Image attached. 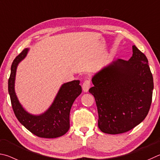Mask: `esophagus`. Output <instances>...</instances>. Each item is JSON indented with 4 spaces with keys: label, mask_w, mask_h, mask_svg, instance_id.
Here are the masks:
<instances>
[{
    "label": "esophagus",
    "mask_w": 160,
    "mask_h": 160,
    "mask_svg": "<svg viewBox=\"0 0 160 160\" xmlns=\"http://www.w3.org/2000/svg\"><path fill=\"white\" fill-rule=\"evenodd\" d=\"M90 85H91V82L89 79H85L84 82L83 83L82 85V89L84 92H88V89L90 88Z\"/></svg>",
    "instance_id": "obj_1"
}]
</instances>
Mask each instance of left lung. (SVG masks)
<instances>
[{
    "label": "left lung",
    "mask_w": 160,
    "mask_h": 160,
    "mask_svg": "<svg viewBox=\"0 0 160 160\" xmlns=\"http://www.w3.org/2000/svg\"><path fill=\"white\" fill-rule=\"evenodd\" d=\"M89 93L95 98L98 128L105 133L130 131L143 121L150 110L153 77L146 56L136 46L129 60L122 59L98 72Z\"/></svg>",
    "instance_id": "8db88e82"
}]
</instances>
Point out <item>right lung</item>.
<instances>
[{
	"label": "right lung",
	"mask_w": 160,
	"mask_h": 160,
	"mask_svg": "<svg viewBox=\"0 0 160 160\" xmlns=\"http://www.w3.org/2000/svg\"><path fill=\"white\" fill-rule=\"evenodd\" d=\"M28 49L22 50L13 60L8 79V92L17 119L30 132L36 136L54 138L65 134L69 128V112L75 99L82 93L80 81L64 83L48 110L39 116L29 114L19 104L14 90L16 69L18 63L27 55Z\"/></svg>",
	"instance_id": "right-lung-1"
}]
</instances>
